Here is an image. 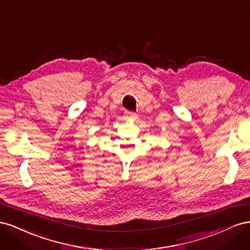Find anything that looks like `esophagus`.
<instances>
[{"instance_id":"1","label":"esophagus","mask_w":250,"mask_h":250,"mask_svg":"<svg viewBox=\"0 0 250 250\" xmlns=\"http://www.w3.org/2000/svg\"><path fill=\"white\" fill-rule=\"evenodd\" d=\"M126 118L127 119H135L137 118V113L133 111H126Z\"/></svg>"}]
</instances>
